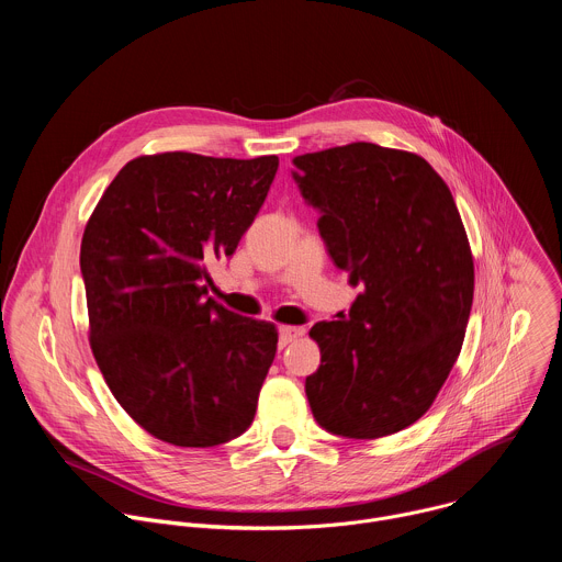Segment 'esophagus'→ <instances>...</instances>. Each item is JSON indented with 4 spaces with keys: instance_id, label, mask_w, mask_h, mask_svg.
<instances>
[{
    "instance_id": "obj_1",
    "label": "esophagus",
    "mask_w": 562,
    "mask_h": 562,
    "mask_svg": "<svg viewBox=\"0 0 562 562\" xmlns=\"http://www.w3.org/2000/svg\"><path fill=\"white\" fill-rule=\"evenodd\" d=\"M302 334H304V329H302V327H289V325H282V327H280V347H286L289 342L297 340Z\"/></svg>"
}]
</instances>
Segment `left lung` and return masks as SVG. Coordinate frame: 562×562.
<instances>
[{"mask_svg": "<svg viewBox=\"0 0 562 562\" xmlns=\"http://www.w3.org/2000/svg\"><path fill=\"white\" fill-rule=\"evenodd\" d=\"M302 198L360 293L308 336L319 367L306 397L319 427L373 440L427 414L458 360L473 258L445 180L416 153L353 142L293 157Z\"/></svg>", "mask_w": 562, "mask_h": 562, "instance_id": "1", "label": "left lung"}]
</instances>
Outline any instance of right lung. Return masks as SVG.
<instances>
[{
	"instance_id": "1",
	"label": "right lung",
	"mask_w": 562,
	"mask_h": 562,
	"mask_svg": "<svg viewBox=\"0 0 562 562\" xmlns=\"http://www.w3.org/2000/svg\"><path fill=\"white\" fill-rule=\"evenodd\" d=\"M278 157L142 155L115 176L82 237L95 362L122 409L176 447L245 434L278 329L206 295V262L233 256Z\"/></svg>"
}]
</instances>
